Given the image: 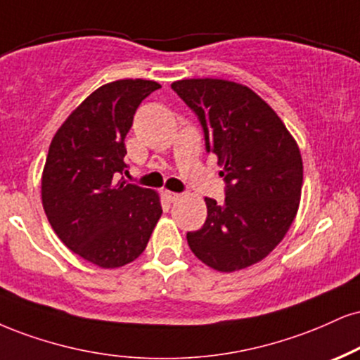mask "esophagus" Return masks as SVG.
Segmentation results:
<instances>
[{"label":"esophagus","instance_id":"1","mask_svg":"<svg viewBox=\"0 0 360 360\" xmlns=\"http://www.w3.org/2000/svg\"><path fill=\"white\" fill-rule=\"evenodd\" d=\"M164 198H166L169 202H174L181 198V194L179 193H172V191H164Z\"/></svg>","mask_w":360,"mask_h":360}]
</instances>
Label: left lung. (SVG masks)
I'll return each mask as SVG.
<instances>
[{
	"mask_svg": "<svg viewBox=\"0 0 360 360\" xmlns=\"http://www.w3.org/2000/svg\"><path fill=\"white\" fill-rule=\"evenodd\" d=\"M196 112L207 153L218 158L226 181L224 202L205 198L201 229L188 245L205 265L231 274L266 258L295 219L304 162L276 112L250 86L221 79L172 82Z\"/></svg>",
	"mask_w": 360,
	"mask_h": 360,
	"instance_id": "obj_1",
	"label": "left lung"
}]
</instances>
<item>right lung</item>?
<instances>
[{
  "label": "right lung",
  "instance_id": "obj_1",
  "mask_svg": "<svg viewBox=\"0 0 360 360\" xmlns=\"http://www.w3.org/2000/svg\"><path fill=\"white\" fill-rule=\"evenodd\" d=\"M158 89L142 79L98 86L51 139L43 210L63 245L92 265L119 268L141 257L162 214L159 193L117 181L127 172L124 139L134 114Z\"/></svg>",
  "mask_w": 360,
  "mask_h": 360
}]
</instances>
